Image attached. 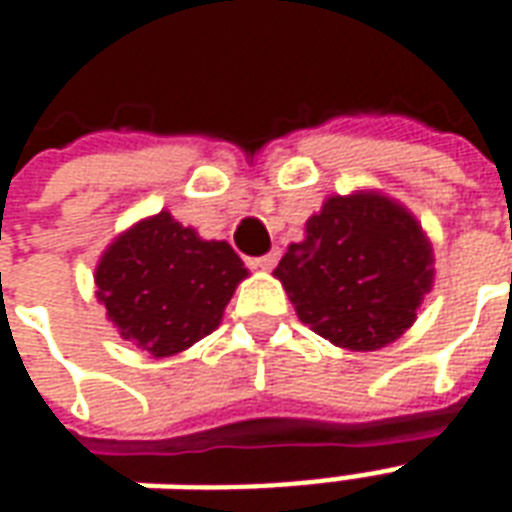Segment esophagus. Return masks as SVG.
Wrapping results in <instances>:
<instances>
[{
  "label": "esophagus",
  "mask_w": 512,
  "mask_h": 512,
  "mask_svg": "<svg viewBox=\"0 0 512 512\" xmlns=\"http://www.w3.org/2000/svg\"><path fill=\"white\" fill-rule=\"evenodd\" d=\"M277 260H279V252H277V249H274V252H268V255L255 257V260H252L249 266L260 268V271H271V268L277 266Z\"/></svg>",
  "instance_id": "esophagus-1"
}]
</instances>
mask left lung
<instances>
[{"label": "left lung", "mask_w": 512, "mask_h": 512, "mask_svg": "<svg viewBox=\"0 0 512 512\" xmlns=\"http://www.w3.org/2000/svg\"><path fill=\"white\" fill-rule=\"evenodd\" d=\"M274 277L301 323L348 351H378L417 321L433 288V249L419 222L378 191L329 197Z\"/></svg>", "instance_id": "left-lung-1"}]
</instances>
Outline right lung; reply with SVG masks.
<instances>
[{
	"mask_svg": "<svg viewBox=\"0 0 512 512\" xmlns=\"http://www.w3.org/2000/svg\"><path fill=\"white\" fill-rule=\"evenodd\" d=\"M249 271L227 241H202L161 211L117 235L95 268V296L123 340L175 356L211 334Z\"/></svg>",
	"mask_w": 512,
	"mask_h": 512,
	"instance_id": "1",
	"label": "right lung"
}]
</instances>
